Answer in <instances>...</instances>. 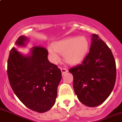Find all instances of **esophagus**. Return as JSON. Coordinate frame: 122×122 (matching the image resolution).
Segmentation results:
<instances>
[{
	"instance_id": "esophagus-1",
	"label": "esophagus",
	"mask_w": 122,
	"mask_h": 122,
	"mask_svg": "<svg viewBox=\"0 0 122 122\" xmlns=\"http://www.w3.org/2000/svg\"><path fill=\"white\" fill-rule=\"evenodd\" d=\"M61 73H62V75H64V74L66 73V72H67V70L66 69V68L61 67Z\"/></svg>"
}]
</instances>
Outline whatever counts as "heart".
I'll return each instance as SVG.
<instances>
[{
    "instance_id": "obj_1",
    "label": "heart",
    "mask_w": 122,
    "mask_h": 122,
    "mask_svg": "<svg viewBox=\"0 0 122 122\" xmlns=\"http://www.w3.org/2000/svg\"><path fill=\"white\" fill-rule=\"evenodd\" d=\"M89 48V43L84 36L69 37L55 43L49 53L54 63L59 61V56L56 52L63 55L65 61L70 65H76L83 59Z\"/></svg>"
}]
</instances>
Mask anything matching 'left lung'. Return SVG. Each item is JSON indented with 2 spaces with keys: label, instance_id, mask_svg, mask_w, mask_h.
Segmentation results:
<instances>
[{
  "label": "left lung",
  "instance_id": "1",
  "mask_svg": "<svg viewBox=\"0 0 122 122\" xmlns=\"http://www.w3.org/2000/svg\"><path fill=\"white\" fill-rule=\"evenodd\" d=\"M89 53L80 65L70 69L77 98L89 107L104 102L110 95L116 78V62L111 50L93 34Z\"/></svg>",
  "mask_w": 122,
  "mask_h": 122
}]
</instances>
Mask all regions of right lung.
<instances>
[{"label":"right lung","instance_id":"1","mask_svg":"<svg viewBox=\"0 0 122 122\" xmlns=\"http://www.w3.org/2000/svg\"><path fill=\"white\" fill-rule=\"evenodd\" d=\"M28 38L20 36L16 45L25 46ZM48 51L34 46L28 56L12 47L7 61V75L15 95L29 109L39 113L48 111L57 97L61 78V69L47 59Z\"/></svg>","mask_w":122,"mask_h":122}]
</instances>
